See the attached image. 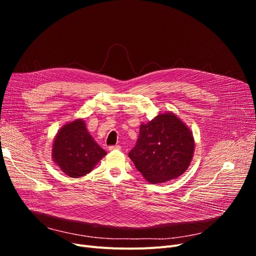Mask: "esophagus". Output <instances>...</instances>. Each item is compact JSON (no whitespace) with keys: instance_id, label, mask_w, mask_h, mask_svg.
Listing matches in <instances>:
<instances>
[{"instance_id":"esophagus-1","label":"esophagus","mask_w":256,"mask_h":256,"mask_svg":"<svg viewBox=\"0 0 256 256\" xmlns=\"http://www.w3.org/2000/svg\"><path fill=\"white\" fill-rule=\"evenodd\" d=\"M120 150V145H113L109 147V150Z\"/></svg>"}]
</instances>
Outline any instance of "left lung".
<instances>
[{"instance_id":"obj_1","label":"left lung","mask_w":256,"mask_h":256,"mask_svg":"<svg viewBox=\"0 0 256 256\" xmlns=\"http://www.w3.org/2000/svg\"><path fill=\"white\" fill-rule=\"evenodd\" d=\"M194 154V138L172 112L158 114L142 122L140 136L128 156L145 180L160 184L184 173Z\"/></svg>"}]
</instances>
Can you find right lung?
<instances>
[{
  "instance_id": "add662e5",
  "label": "right lung",
  "mask_w": 256,
  "mask_h": 256,
  "mask_svg": "<svg viewBox=\"0 0 256 256\" xmlns=\"http://www.w3.org/2000/svg\"><path fill=\"white\" fill-rule=\"evenodd\" d=\"M106 154L92 138L85 122L76 118L62 127L52 144V159L67 176L88 174Z\"/></svg>"
}]
</instances>
